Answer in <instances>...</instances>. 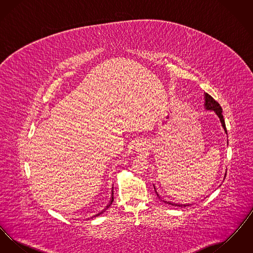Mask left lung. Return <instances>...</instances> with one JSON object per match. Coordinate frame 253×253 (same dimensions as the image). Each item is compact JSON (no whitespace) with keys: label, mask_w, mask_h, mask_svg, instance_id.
I'll list each match as a JSON object with an SVG mask.
<instances>
[{"label":"left lung","mask_w":253,"mask_h":253,"mask_svg":"<svg viewBox=\"0 0 253 253\" xmlns=\"http://www.w3.org/2000/svg\"><path fill=\"white\" fill-rule=\"evenodd\" d=\"M205 103L204 106L205 109L206 110H210V111H213L215 114L217 115V117L219 118V120H220V122H221V124H222V127H223V129H224V131L226 132L227 133V129H226V124H225V121H224V118H223V114H222V108H221V106H220V104L217 102L216 100H214L213 99V97L212 96H210L209 94H207V93H205ZM228 134V133H227ZM226 176V175H225ZM155 192L157 194V196L159 197V194L157 193V191H156V188H155ZM165 203H167V204L171 205V206H177V207H186L187 205H177L175 204V203H171V202H167V201H164Z\"/></svg>","instance_id":"obj_1"}]
</instances>
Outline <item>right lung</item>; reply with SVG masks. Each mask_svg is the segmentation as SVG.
Wrapping results in <instances>:
<instances>
[{
	"mask_svg": "<svg viewBox=\"0 0 253 253\" xmlns=\"http://www.w3.org/2000/svg\"><path fill=\"white\" fill-rule=\"evenodd\" d=\"M114 194V193H113ZM113 201H114V195H112V199H111V201H110V203H109V205H107V208H109L110 206H111V204L113 203Z\"/></svg>",
	"mask_w": 253,
	"mask_h": 253,
	"instance_id": "1",
	"label": "right lung"
}]
</instances>
